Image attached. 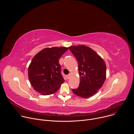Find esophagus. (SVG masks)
<instances>
[{
    "label": "esophagus",
    "instance_id": "esophagus-1",
    "mask_svg": "<svg viewBox=\"0 0 134 134\" xmlns=\"http://www.w3.org/2000/svg\"><path fill=\"white\" fill-rule=\"evenodd\" d=\"M70 75H71V74H69L68 75H67V79H70Z\"/></svg>",
    "mask_w": 134,
    "mask_h": 134
}]
</instances>
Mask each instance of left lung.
I'll list each match as a JSON object with an SVG mask.
<instances>
[{
	"instance_id": "1",
	"label": "left lung",
	"mask_w": 134,
	"mask_h": 134,
	"mask_svg": "<svg viewBox=\"0 0 134 134\" xmlns=\"http://www.w3.org/2000/svg\"><path fill=\"white\" fill-rule=\"evenodd\" d=\"M79 63L80 86L72 92L83 98L93 96L102 86L106 79V65L101 57L84 45L68 47Z\"/></svg>"
}]
</instances>
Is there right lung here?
I'll list each match as a JSON object with an SVG mask.
<instances>
[{"label": "right lung", "mask_w": 134, "mask_h": 134, "mask_svg": "<svg viewBox=\"0 0 134 134\" xmlns=\"http://www.w3.org/2000/svg\"><path fill=\"white\" fill-rule=\"evenodd\" d=\"M68 48H46L32 59L28 69L29 79L33 88L43 95L52 94L59 90L64 80L59 60Z\"/></svg>", "instance_id": "add662e5"}]
</instances>
